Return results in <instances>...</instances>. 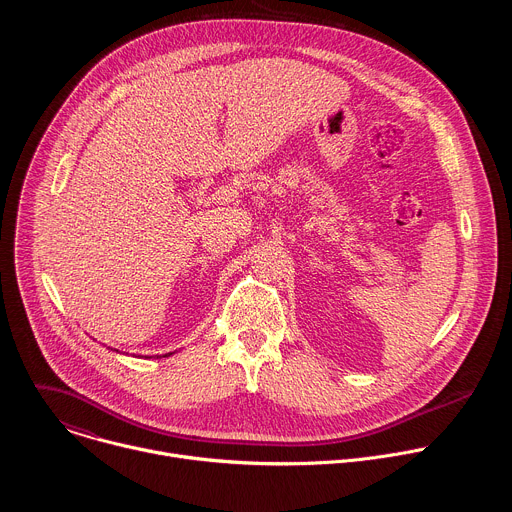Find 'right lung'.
Segmentation results:
<instances>
[{
	"mask_svg": "<svg viewBox=\"0 0 512 512\" xmlns=\"http://www.w3.org/2000/svg\"><path fill=\"white\" fill-rule=\"evenodd\" d=\"M115 352H119V350H115ZM170 354H174V352H168V354H164V356H170ZM148 358H150V356H148ZM156 358H158V356H156ZM160 358H162V356H160Z\"/></svg>",
	"mask_w": 512,
	"mask_h": 512,
	"instance_id": "right-lung-1",
	"label": "right lung"
}]
</instances>
